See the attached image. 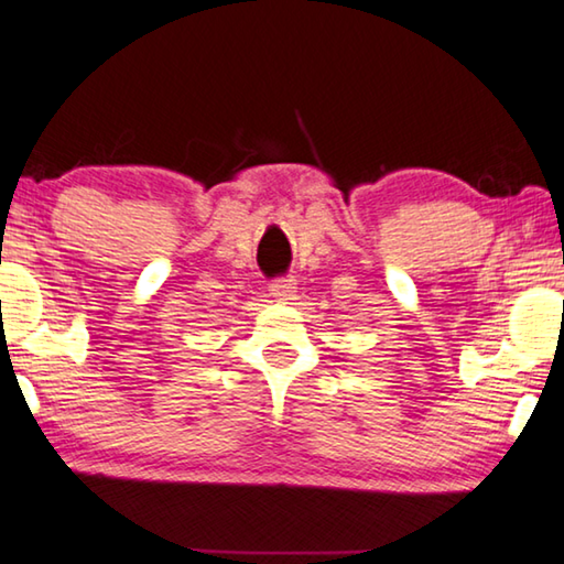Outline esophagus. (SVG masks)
Here are the masks:
<instances>
[{
    "label": "esophagus",
    "mask_w": 564,
    "mask_h": 564,
    "mask_svg": "<svg viewBox=\"0 0 564 564\" xmlns=\"http://www.w3.org/2000/svg\"><path fill=\"white\" fill-rule=\"evenodd\" d=\"M269 291H271V295H275V299H281V301H289L291 295L295 293V281L291 279V275H281V279L271 281Z\"/></svg>",
    "instance_id": "obj_1"
}]
</instances>
